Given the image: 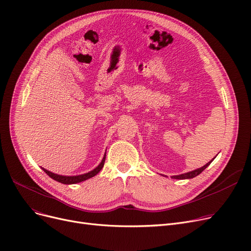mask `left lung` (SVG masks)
<instances>
[{
  "label": "left lung",
  "mask_w": 251,
  "mask_h": 251,
  "mask_svg": "<svg viewBox=\"0 0 251 251\" xmlns=\"http://www.w3.org/2000/svg\"><path fill=\"white\" fill-rule=\"evenodd\" d=\"M215 157H216V156H215ZM215 157H214V159H213L212 161H209L206 165H204L203 167L199 168V169H196V170H193V171H191V172H187V173H184V174H181V175H175V176H172V179H179V180H183V179H191V178L196 177L197 175H200L205 168H207V167L209 166V164L212 163V162L215 160Z\"/></svg>",
  "instance_id": "obj_1"
}]
</instances>
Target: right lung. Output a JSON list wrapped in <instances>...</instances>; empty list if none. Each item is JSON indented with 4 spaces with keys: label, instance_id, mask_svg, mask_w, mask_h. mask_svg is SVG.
Masks as SVG:
<instances>
[{
    "label": "right lung",
    "instance_id": "obj_1",
    "mask_svg": "<svg viewBox=\"0 0 251 251\" xmlns=\"http://www.w3.org/2000/svg\"><path fill=\"white\" fill-rule=\"evenodd\" d=\"M104 161H105V152L103 154V157L101 162L99 164L98 167H96L94 170L89 171L88 173H84V174H81V175H76V176H64V175H58V174H55L50 172V171L45 169V168H42L44 170V172L47 173V175H49L51 179H54L60 183H63V184H76V183H79V182H82V181H85L91 177H95L100 171L102 169L103 165H104Z\"/></svg>",
    "mask_w": 251,
    "mask_h": 251
}]
</instances>
